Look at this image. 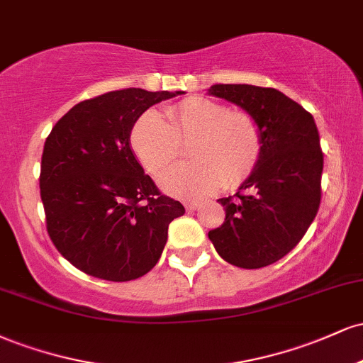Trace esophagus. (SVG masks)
Listing matches in <instances>:
<instances>
[{
    "mask_svg": "<svg viewBox=\"0 0 363 363\" xmlns=\"http://www.w3.org/2000/svg\"><path fill=\"white\" fill-rule=\"evenodd\" d=\"M184 206H186L187 211H194L196 208L199 206V201H186Z\"/></svg>",
    "mask_w": 363,
    "mask_h": 363,
    "instance_id": "esophagus-1",
    "label": "esophagus"
}]
</instances>
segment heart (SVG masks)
<instances>
[{"instance_id":"b5f03b06","label":"heart","mask_w":363,"mask_h":363,"mask_svg":"<svg viewBox=\"0 0 363 363\" xmlns=\"http://www.w3.org/2000/svg\"><path fill=\"white\" fill-rule=\"evenodd\" d=\"M145 112L133 124L129 143L145 169L158 176L189 145L187 164L169 169L160 187L170 196L196 199L220 184L235 187L251 176L261 157V128L245 111H232L225 102L187 97L164 111Z\"/></svg>"}]
</instances>
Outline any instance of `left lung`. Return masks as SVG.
Returning <instances> with one entry per match:
<instances>
[{
    "label": "left lung",
    "instance_id": "left-lung-1",
    "mask_svg": "<svg viewBox=\"0 0 363 363\" xmlns=\"http://www.w3.org/2000/svg\"><path fill=\"white\" fill-rule=\"evenodd\" d=\"M210 95L242 107L261 128V157L234 196L218 199L225 222L208 232L216 252L245 269L286 256L320 205L324 155L314 118L277 89L213 85Z\"/></svg>",
    "mask_w": 363,
    "mask_h": 363
}]
</instances>
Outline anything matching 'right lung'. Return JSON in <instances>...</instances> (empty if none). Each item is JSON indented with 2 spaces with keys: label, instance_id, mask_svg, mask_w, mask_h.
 <instances>
[{
  "label": "right lung",
  "instance_id": "right-lung-1",
  "mask_svg": "<svg viewBox=\"0 0 363 363\" xmlns=\"http://www.w3.org/2000/svg\"><path fill=\"white\" fill-rule=\"evenodd\" d=\"M184 91L124 89L72 107L49 133L40 199L52 244L74 268L109 281L147 274L184 206L162 194L129 147L148 107Z\"/></svg>",
  "mask_w": 363,
  "mask_h": 363
}]
</instances>
